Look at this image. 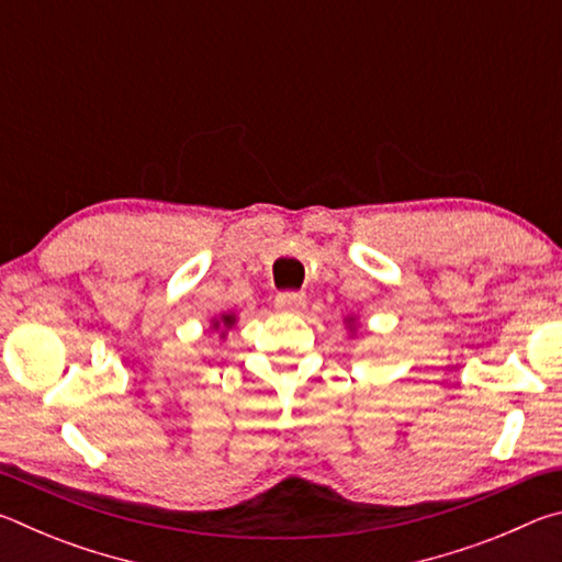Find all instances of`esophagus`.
I'll return each mask as SVG.
<instances>
[{"label": "esophagus", "instance_id": "esophagus-1", "mask_svg": "<svg viewBox=\"0 0 562 562\" xmlns=\"http://www.w3.org/2000/svg\"><path fill=\"white\" fill-rule=\"evenodd\" d=\"M274 304H278L280 312H288V315H297L304 307H307V297L302 292H280L274 297Z\"/></svg>", "mask_w": 562, "mask_h": 562}]
</instances>
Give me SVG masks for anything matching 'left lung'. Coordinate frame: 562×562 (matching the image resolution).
Wrapping results in <instances>:
<instances>
[{
    "label": "left lung",
    "instance_id": "1",
    "mask_svg": "<svg viewBox=\"0 0 562 562\" xmlns=\"http://www.w3.org/2000/svg\"><path fill=\"white\" fill-rule=\"evenodd\" d=\"M347 327H349V331H355L357 329V319L355 317H347Z\"/></svg>",
    "mask_w": 562,
    "mask_h": 562
}]
</instances>
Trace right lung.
<instances>
[{"mask_svg": "<svg viewBox=\"0 0 562 562\" xmlns=\"http://www.w3.org/2000/svg\"><path fill=\"white\" fill-rule=\"evenodd\" d=\"M235 315L233 312H227V315H221V319H213L211 322V329L213 331H221V339H225V335H227V329L231 327H235Z\"/></svg>", "mask_w": 562, "mask_h": 562, "instance_id": "add662e5", "label": "right lung"}]
</instances>
